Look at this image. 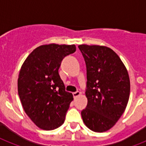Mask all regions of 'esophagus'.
Returning <instances> with one entry per match:
<instances>
[{
  "instance_id": "34e87169",
  "label": "esophagus",
  "mask_w": 146,
  "mask_h": 146,
  "mask_svg": "<svg viewBox=\"0 0 146 146\" xmlns=\"http://www.w3.org/2000/svg\"><path fill=\"white\" fill-rule=\"evenodd\" d=\"M80 95H81V92H73V98L78 97V96H80Z\"/></svg>"
}]
</instances>
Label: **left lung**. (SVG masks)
<instances>
[{
	"label": "left lung",
	"mask_w": 146,
	"mask_h": 146,
	"mask_svg": "<svg viewBox=\"0 0 146 146\" xmlns=\"http://www.w3.org/2000/svg\"><path fill=\"white\" fill-rule=\"evenodd\" d=\"M86 64L87 106L81 112L89 129L103 133L120 119L129 101L130 82L126 66L117 54L102 45L80 44Z\"/></svg>",
	"instance_id": "left-lung-1"
}]
</instances>
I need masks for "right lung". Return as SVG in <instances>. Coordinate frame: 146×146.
<instances>
[{
	"label": "right lung",
	"mask_w": 146,
	"mask_h": 146,
	"mask_svg": "<svg viewBox=\"0 0 146 146\" xmlns=\"http://www.w3.org/2000/svg\"><path fill=\"white\" fill-rule=\"evenodd\" d=\"M75 44H43L26 57L19 70L18 94L24 111L40 129L52 130L64 123L72 93L65 91L58 70Z\"/></svg>",
	"instance_id": "obj_1"
}]
</instances>
